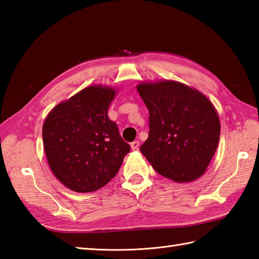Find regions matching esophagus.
Instances as JSON below:
<instances>
[{"mask_svg":"<svg viewBox=\"0 0 259 259\" xmlns=\"http://www.w3.org/2000/svg\"><path fill=\"white\" fill-rule=\"evenodd\" d=\"M130 146H131V149H133V150H138V148H139V141L131 142Z\"/></svg>","mask_w":259,"mask_h":259,"instance_id":"esophagus-1","label":"esophagus"}]
</instances>
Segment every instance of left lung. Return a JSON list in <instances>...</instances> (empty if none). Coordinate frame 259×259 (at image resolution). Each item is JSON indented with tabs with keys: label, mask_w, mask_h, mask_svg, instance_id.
Returning <instances> with one entry per match:
<instances>
[{
	"label": "left lung",
	"mask_w": 259,
	"mask_h": 259,
	"mask_svg": "<svg viewBox=\"0 0 259 259\" xmlns=\"http://www.w3.org/2000/svg\"><path fill=\"white\" fill-rule=\"evenodd\" d=\"M149 110V137L140 151L153 169L176 183L206 172L217 149L221 121L213 104L195 88L171 80L141 82Z\"/></svg>",
	"instance_id": "obj_1"
}]
</instances>
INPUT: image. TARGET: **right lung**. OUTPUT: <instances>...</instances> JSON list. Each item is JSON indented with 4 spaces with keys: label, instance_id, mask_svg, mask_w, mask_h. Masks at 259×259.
<instances>
[{
    "label": "right lung",
    "instance_id": "obj_1",
    "mask_svg": "<svg viewBox=\"0 0 259 259\" xmlns=\"http://www.w3.org/2000/svg\"><path fill=\"white\" fill-rule=\"evenodd\" d=\"M117 90L90 85L54 107L42 128L43 147L54 176L75 192H91L111 180L130 151L108 118Z\"/></svg>",
    "mask_w": 259,
    "mask_h": 259
}]
</instances>
